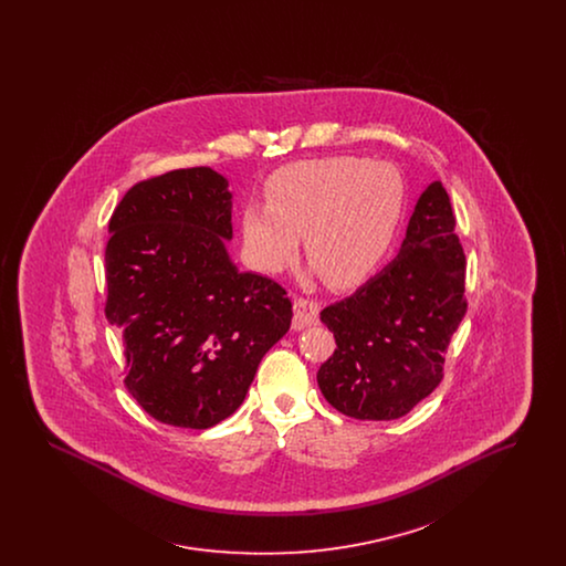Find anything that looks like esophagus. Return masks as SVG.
Segmentation results:
<instances>
[{"label":"esophagus","instance_id":"1","mask_svg":"<svg viewBox=\"0 0 566 566\" xmlns=\"http://www.w3.org/2000/svg\"><path fill=\"white\" fill-rule=\"evenodd\" d=\"M293 310H295L293 326H295L296 331L316 323L318 314H321V305L316 301H312V298H296Z\"/></svg>","mask_w":566,"mask_h":566}]
</instances>
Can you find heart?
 Masks as SVG:
<instances>
[{
    "instance_id": "obj_1",
    "label": "heart",
    "mask_w": 566,
    "mask_h": 566,
    "mask_svg": "<svg viewBox=\"0 0 566 566\" xmlns=\"http://www.w3.org/2000/svg\"><path fill=\"white\" fill-rule=\"evenodd\" d=\"M268 206L242 212L243 252L263 273L295 263L301 235L314 271L333 289H356L384 263L395 242L405 189L399 171L358 157H326L275 171Z\"/></svg>"
}]
</instances>
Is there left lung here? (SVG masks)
Returning a JSON list of instances; mask_svg holds the SVG:
<instances>
[{"mask_svg": "<svg viewBox=\"0 0 566 566\" xmlns=\"http://www.w3.org/2000/svg\"><path fill=\"white\" fill-rule=\"evenodd\" d=\"M441 182L420 195L392 263L321 312L337 350L318 371L324 399L356 420H397L443 377L467 314L464 254Z\"/></svg>", "mask_w": 566, "mask_h": 566, "instance_id": "left-lung-1", "label": "left lung"}]
</instances>
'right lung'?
Segmentation results:
<instances>
[{
  "instance_id": "1",
  "label": "right lung",
  "mask_w": 566,
  "mask_h": 566,
  "mask_svg": "<svg viewBox=\"0 0 566 566\" xmlns=\"http://www.w3.org/2000/svg\"><path fill=\"white\" fill-rule=\"evenodd\" d=\"M231 210L229 180L190 167L135 185L109 218L106 316L123 331L129 395L163 424L235 413L291 328L286 291L233 263Z\"/></svg>"
}]
</instances>
